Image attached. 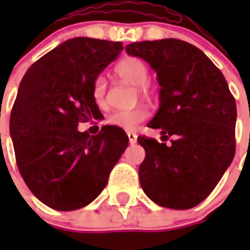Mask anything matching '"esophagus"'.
<instances>
[{
	"label": "esophagus",
	"instance_id": "obj_1",
	"mask_svg": "<svg viewBox=\"0 0 250 250\" xmlns=\"http://www.w3.org/2000/svg\"><path fill=\"white\" fill-rule=\"evenodd\" d=\"M127 138H129L130 145L136 144V141H138V135H136L135 132H127Z\"/></svg>",
	"mask_w": 250,
	"mask_h": 250
}]
</instances>
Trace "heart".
Returning <instances> with one entry per match:
<instances>
[{
  "label": "heart",
  "mask_w": 250,
  "mask_h": 250,
  "mask_svg": "<svg viewBox=\"0 0 250 250\" xmlns=\"http://www.w3.org/2000/svg\"><path fill=\"white\" fill-rule=\"evenodd\" d=\"M115 74L120 77L121 80L126 81L131 85L136 86L139 95L143 98H149L152 92V87L149 83V67L143 60L138 57H126L121 60L118 65L115 66ZM106 90L107 83L104 76L96 77L94 86H92V96L98 105H104L106 101ZM149 116V112L143 106H138L130 110H119L112 112L107 121L110 125L120 127L126 131H132L140 126Z\"/></svg>",
  "instance_id": "obj_1"
}]
</instances>
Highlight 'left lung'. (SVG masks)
<instances>
[{"label": "left lung", "mask_w": 250, "mask_h": 250, "mask_svg": "<svg viewBox=\"0 0 250 250\" xmlns=\"http://www.w3.org/2000/svg\"><path fill=\"white\" fill-rule=\"evenodd\" d=\"M145 60L160 85V107L149 127L163 141L138 138L145 159L139 167L144 193L170 209H190L219 183L235 154L237 105L222 71L198 47L178 39L125 47Z\"/></svg>", "instance_id": "8db88e82"}]
</instances>
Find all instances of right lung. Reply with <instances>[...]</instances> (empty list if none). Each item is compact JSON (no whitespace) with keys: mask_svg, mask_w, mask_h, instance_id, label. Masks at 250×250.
I'll use <instances>...</instances> for the list:
<instances>
[{"mask_svg":"<svg viewBox=\"0 0 250 250\" xmlns=\"http://www.w3.org/2000/svg\"><path fill=\"white\" fill-rule=\"evenodd\" d=\"M124 50L121 42L75 37L31 66L20 83L10 134L20 174L47 207L76 210L95 200L127 147L121 129L77 130L100 116L92 86Z\"/></svg>","mask_w":250,"mask_h":250,"instance_id":"add662e5","label":"right lung"}]
</instances>
